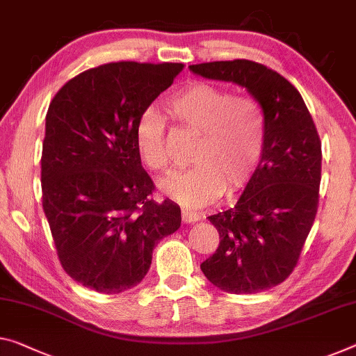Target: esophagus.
Wrapping results in <instances>:
<instances>
[{
	"instance_id": "1",
	"label": "esophagus",
	"mask_w": 356,
	"mask_h": 356,
	"mask_svg": "<svg viewBox=\"0 0 356 356\" xmlns=\"http://www.w3.org/2000/svg\"><path fill=\"white\" fill-rule=\"evenodd\" d=\"M181 220H183V222L191 224V222L199 221L200 220V215H199V213H194V211H191V210H183L181 211Z\"/></svg>"
}]
</instances>
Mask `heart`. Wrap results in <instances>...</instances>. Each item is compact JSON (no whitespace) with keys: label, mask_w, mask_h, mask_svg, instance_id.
<instances>
[{"label":"heart","mask_w":356,"mask_h":356,"mask_svg":"<svg viewBox=\"0 0 356 356\" xmlns=\"http://www.w3.org/2000/svg\"><path fill=\"white\" fill-rule=\"evenodd\" d=\"M177 121L199 134L191 161L194 165L163 179V195L189 209L234 194L250 181L266 140V118L253 98L235 97L215 84L193 83L168 100ZM165 119L147 108L135 125V146L141 162L154 172L170 167L165 143Z\"/></svg>","instance_id":"heart-1"}]
</instances>
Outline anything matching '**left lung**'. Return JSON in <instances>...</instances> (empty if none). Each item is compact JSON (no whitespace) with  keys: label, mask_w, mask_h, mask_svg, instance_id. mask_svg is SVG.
<instances>
[{"label":"left lung","mask_w":356,"mask_h":356,"mask_svg":"<svg viewBox=\"0 0 356 356\" xmlns=\"http://www.w3.org/2000/svg\"><path fill=\"white\" fill-rule=\"evenodd\" d=\"M194 74L243 87L266 118L258 167L232 209L209 216L220 247L200 264L226 293L266 291L286 280L315 221L321 143L302 97L277 71L251 60L191 65Z\"/></svg>","instance_id":"left-lung-1"}]
</instances>
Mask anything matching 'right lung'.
<instances>
[{"label": "right lung", "instance_id": "add662e5", "mask_svg": "<svg viewBox=\"0 0 356 356\" xmlns=\"http://www.w3.org/2000/svg\"><path fill=\"white\" fill-rule=\"evenodd\" d=\"M183 63L118 62L87 70L57 92L42 141V209L68 275L98 293L134 288L152 250L181 226L172 200L151 199L135 125Z\"/></svg>", "mask_w": 356, "mask_h": 356}]
</instances>
